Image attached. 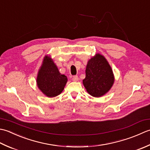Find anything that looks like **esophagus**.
I'll return each instance as SVG.
<instances>
[{"label":"esophagus","mask_w":150,"mask_h":150,"mask_svg":"<svg viewBox=\"0 0 150 150\" xmlns=\"http://www.w3.org/2000/svg\"><path fill=\"white\" fill-rule=\"evenodd\" d=\"M72 81H78V76H74L72 77Z\"/></svg>","instance_id":"obj_1"}]
</instances>
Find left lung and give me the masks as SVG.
<instances>
[{"label":"left lung","mask_w":150,"mask_h":150,"mask_svg":"<svg viewBox=\"0 0 150 150\" xmlns=\"http://www.w3.org/2000/svg\"><path fill=\"white\" fill-rule=\"evenodd\" d=\"M115 82L113 72L105 57L96 54L88 61L83 84L87 92L93 97L105 95Z\"/></svg>","instance_id":"obj_1"}]
</instances>
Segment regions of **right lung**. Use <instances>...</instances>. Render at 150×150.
<instances>
[{
    "mask_svg": "<svg viewBox=\"0 0 150 150\" xmlns=\"http://www.w3.org/2000/svg\"><path fill=\"white\" fill-rule=\"evenodd\" d=\"M67 76L62 74L50 56H45L37 76V85L46 96L52 98L62 93L67 82Z\"/></svg>",
    "mask_w": 150,
    "mask_h": 150,
    "instance_id": "add662e5",
    "label": "right lung"
}]
</instances>
